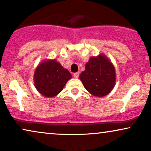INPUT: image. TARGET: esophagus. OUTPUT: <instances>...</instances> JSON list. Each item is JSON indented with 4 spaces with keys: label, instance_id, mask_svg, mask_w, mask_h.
I'll list each match as a JSON object with an SVG mask.
<instances>
[{
    "label": "esophagus",
    "instance_id": "34e87169",
    "mask_svg": "<svg viewBox=\"0 0 151 151\" xmlns=\"http://www.w3.org/2000/svg\"><path fill=\"white\" fill-rule=\"evenodd\" d=\"M79 75H80V72H76V73L73 74V76L75 78H78L79 77Z\"/></svg>",
    "mask_w": 151,
    "mask_h": 151
}]
</instances>
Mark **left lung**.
Wrapping results in <instances>:
<instances>
[{
    "label": "left lung",
    "instance_id": "8db88e82",
    "mask_svg": "<svg viewBox=\"0 0 151 151\" xmlns=\"http://www.w3.org/2000/svg\"><path fill=\"white\" fill-rule=\"evenodd\" d=\"M84 88L93 96L103 97L114 88L116 73L113 64L104 54L93 56L79 76Z\"/></svg>",
    "mask_w": 151,
    "mask_h": 151
}]
</instances>
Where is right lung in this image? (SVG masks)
<instances>
[{"label":"right lung","mask_w":151,"mask_h":151,"mask_svg":"<svg viewBox=\"0 0 151 151\" xmlns=\"http://www.w3.org/2000/svg\"><path fill=\"white\" fill-rule=\"evenodd\" d=\"M72 78L70 72L55 59H47L37 66L34 82L37 91L47 98H53L63 91Z\"/></svg>","instance_id":"obj_1"}]
</instances>
